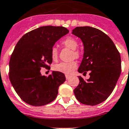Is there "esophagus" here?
Wrapping results in <instances>:
<instances>
[{"instance_id":"obj_1","label":"esophagus","mask_w":129,"mask_h":129,"mask_svg":"<svg viewBox=\"0 0 129 129\" xmlns=\"http://www.w3.org/2000/svg\"><path fill=\"white\" fill-rule=\"evenodd\" d=\"M65 76H66V80H68V79H70V77H71V76H70V75H66Z\"/></svg>"}]
</instances>
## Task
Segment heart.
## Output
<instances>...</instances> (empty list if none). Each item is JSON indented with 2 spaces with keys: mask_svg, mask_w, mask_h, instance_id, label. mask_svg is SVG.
I'll return each mask as SVG.
<instances>
[{
  "mask_svg": "<svg viewBox=\"0 0 129 129\" xmlns=\"http://www.w3.org/2000/svg\"><path fill=\"white\" fill-rule=\"evenodd\" d=\"M62 44L67 48L73 50V56L78 58L80 55V51L77 49L78 43L77 40L72 37H67L62 41ZM51 56L53 60L57 59L58 56V50L56 46H53L51 49ZM77 68V63L75 61L61 62L54 65V70L66 74H71Z\"/></svg>",
  "mask_w": 129,
  "mask_h": 129,
  "instance_id": "heart-1",
  "label": "heart"
}]
</instances>
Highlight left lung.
<instances>
[{"label":"left lung","instance_id":"left-lung-1","mask_svg":"<svg viewBox=\"0 0 129 129\" xmlns=\"http://www.w3.org/2000/svg\"><path fill=\"white\" fill-rule=\"evenodd\" d=\"M72 34L82 41L84 54L78 71L90 77L74 90L76 99L87 105H98L113 91L121 73L120 53L112 39L102 30L89 26L76 27Z\"/></svg>","mask_w":129,"mask_h":129}]
</instances>
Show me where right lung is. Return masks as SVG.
I'll return each mask as SVG.
<instances>
[{"mask_svg": "<svg viewBox=\"0 0 129 129\" xmlns=\"http://www.w3.org/2000/svg\"><path fill=\"white\" fill-rule=\"evenodd\" d=\"M69 30L61 26H43L24 34L16 44L9 61V79L24 102L33 106L49 104L56 98L58 88L66 80L64 74L53 71L48 76L42 68L51 64V49Z\"/></svg>", "mask_w": 129, "mask_h": 129, "instance_id": "obj_1", "label": "right lung"}]
</instances>
